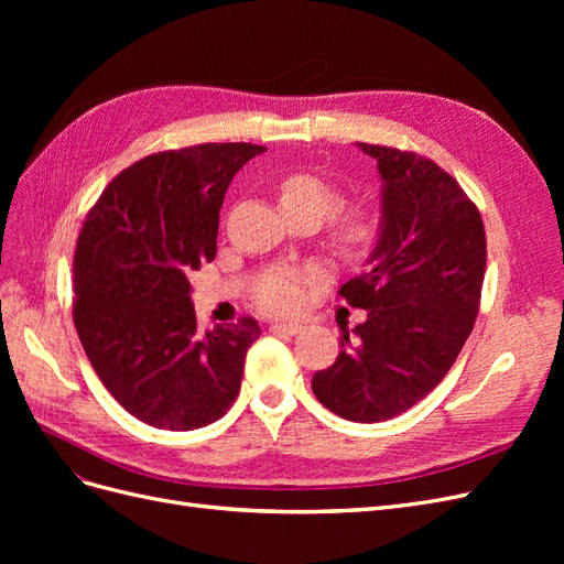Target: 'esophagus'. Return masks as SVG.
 <instances>
[{
  "mask_svg": "<svg viewBox=\"0 0 564 564\" xmlns=\"http://www.w3.org/2000/svg\"><path fill=\"white\" fill-rule=\"evenodd\" d=\"M270 332H272V334H289V336H294V334L301 332V324H299V322H272V324H270Z\"/></svg>",
  "mask_w": 564,
  "mask_h": 564,
  "instance_id": "esophagus-1",
  "label": "esophagus"
}]
</instances>
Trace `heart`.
<instances>
[{"label":"heart","mask_w":564,"mask_h":564,"mask_svg":"<svg viewBox=\"0 0 564 564\" xmlns=\"http://www.w3.org/2000/svg\"><path fill=\"white\" fill-rule=\"evenodd\" d=\"M278 195L284 214H313L317 218L327 216L338 204V187L322 178L317 174L296 172L289 174L280 181ZM379 220L365 202H350L344 209H338L332 224L334 240L340 249L346 251H360L365 249L373 235H377ZM319 280L317 270H278L261 284L256 303L261 305L265 313L272 315H292L303 308L308 286Z\"/></svg>","instance_id":"obj_1"}]
</instances>
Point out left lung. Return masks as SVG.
I'll return each mask as SVG.
<instances>
[{
	"instance_id": "left-lung-1",
	"label": "left lung",
	"mask_w": 564,
	"mask_h": 564,
	"mask_svg": "<svg viewBox=\"0 0 564 564\" xmlns=\"http://www.w3.org/2000/svg\"><path fill=\"white\" fill-rule=\"evenodd\" d=\"M377 160L381 230L362 275L338 289L367 319L313 377L315 398L357 423L400 416L445 379L480 311L487 240L480 212L416 152L357 143Z\"/></svg>"
}]
</instances>
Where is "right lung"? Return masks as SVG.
I'll list each match as a JSON object with an SVG mask.
<instances>
[{"instance_id": "1", "label": "right lung", "mask_w": 564, "mask_h": 564, "mask_svg": "<svg viewBox=\"0 0 564 564\" xmlns=\"http://www.w3.org/2000/svg\"><path fill=\"white\" fill-rule=\"evenodd\" d=\"M261 152L251 143L155 152L112 178L82 224L77 336L110 395L152 429H202L240 392L259 322L242 317L202 334L187 278L214 261L228 185Z\"/></svg>"}]
</instances>
